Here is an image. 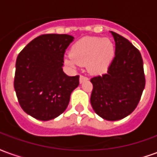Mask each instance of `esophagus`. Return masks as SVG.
<instances>
[{
  "label": "esophagus",
  "instance_id": "obj_1",
  "mask_svg": "<svg viewBox=\"0 0 157 157\" xmlns=\"http://www.w3.org/2000/svg\"><path fill=\"white\" fill-rule=\"evenodd\" d=\"M88 78L86 76H84V75H80V83H83L85 82L86 81H87Z\"/></svg>",
  "mask_w": 157,
  "mask_h": 157
}]
</instances>
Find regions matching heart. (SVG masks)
I'll list each match as a JSON object with an SVG mask.
<instances>
[{
    "label": "heart",
    "mask_w": 157,
    "mask_h": 157,
    "mask_svg": "<svg viewBox=\"0 0 157 157\" xmlns=\"http://www.w3.org/2000/svg\"><path fill=\"white\" fill-rule=\"evenodd\" d=\"M71 57L65 63L71 67L86 65L92 74H102L108 71L114 57V47L109 39L86 37L75 42L70 50Z\"/></svg>",
    "instance_id": "b5f03b06"
}]
</instances>
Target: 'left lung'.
Instances as JSON below:
<instances>
[{
	"mask_svg": "<svg viewBox=\"0 0 157 157\" xmlns=\"http://www.w3.org/2000/svg\"><path fill=\"white\" fill-rule=\"evenodd\" d=\"M115 56L108 72L91 79V104L101 118L116 121L129 115L138 105L145 88L143 59L128 39L111 31Z\"/></svg>",
	"mask_w": 157,
	"mask_h": 157,
	"instance_id": "left-lung-1",
	"label": "left lung"
}]
</instances>
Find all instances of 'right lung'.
<instances>
[{
	"mask_svg": "<svg viewBox=\"0 0 157 157\" xmlns=\"http://www.w3.org/2000/svg\"><path fill=\"white\" fill-rule=\"evenodd\" d=\"M74 40L68 34H44L32 40L17 58L14 88L19 104L33 118L47 121L65 111L79 75L63 71L65 49Z\"/></svg>",
	"mask_w": 157,
	"mask_h": 157,
	"instance_id": "right-lung-1",
	"label": "right lung"
}]
</instances>
